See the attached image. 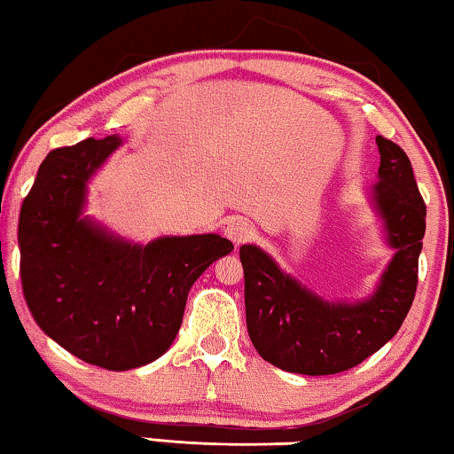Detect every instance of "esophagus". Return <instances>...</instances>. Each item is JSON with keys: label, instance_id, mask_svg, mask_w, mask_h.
I'll return each mask as SVG.
<instances>
[{"label": "esophagus", "instance_id": "1", "mask_svg": "<svg viewBox=\"0 0 454 454\" xmlns=\"http://www.w3.org/2000/svg\"><path fill=\"white\" fill-rule=\"evenodd\" d=\"M224 234L228 236L230 240L234 242V247H240V245H245L247 240L253 239L254 228L245 218H234V220H230L228 224H226Z\"/></svg>", "mask_w": 454, "mask_h": 454}]
</instances>
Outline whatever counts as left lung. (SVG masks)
Instances as JSON below:
<instances>
[{
  "label": "left lung",
  "instance_id": "1",
  "mask_svg": "<svg viewBox=\"0 0 454 454\" xmlns=\"http://www.w3.org/2000/svg\"><path fill=\"white\" fill-rule=\"evenodd\" d=\"M375 142L381 162L369 201L394 256L373 294L356 301L324 300L262 248L240 247L248 336L267 363L289 373L334 375L353 369L395 336L414 301L426 206L408 154L383 137Z\"/></svg>",
  "mask_w": 454,
  "mask_h": 454
}]
</instances>
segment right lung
<instances>
[{"label":"right lung","instance_id":"add662e5","mask_svg":"<svg viewBox=\"0 0 454 454\" xmlns=\"http://www.w3.org/2000/svg\"><path fill=\"white\" fill-rule=\"evenodd\" d=\"M118 146L112 134L46 154L18 224L20 277L34 320L71 355L107 371L167 353L189 289L234 250L220 234L140 245L83 215L87 184Z\"/></svg>","mask_w":454,"mask_h":454}]
</instances>
